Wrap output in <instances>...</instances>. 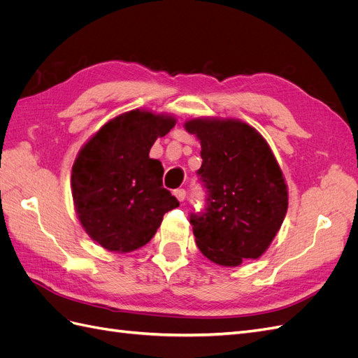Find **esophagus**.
<instances>
[{"mask_svg":"<svg viewBox=\"0 0 358 358\" xmlns=\"http://www.w3.org/2000/svg\"><path fill=\"white\" fill-rule=\"evenodd\" d=\"M173 194H175V197L182 203L183 200H185V197H187V192H185V189H175L173 191Z\"/></svg>","mask_w":358,"mask_h":358,"instance_id":"esophagus-1","label":"esophagus"}]
</instances>
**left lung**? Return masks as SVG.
Segmentation results:
<instances>
[{
    "instance_id": "obj_1",
    "label": "left lung",
    "mask_w": 358,
    "mask_h": 358,
    "mask_svg": "<svg viewBox=\"0 0 358 358\" xmlns=\"http://www.w3.org/2000/svg\"><path fill=\"white\" fill-rule=\"evenodd\" d=\"M201 145V176L208 208L191 224L201 254L237 267L262 257L288 209V187L266 138L231 117H192L183 124Z\"/></svg>"
}]
</instances>
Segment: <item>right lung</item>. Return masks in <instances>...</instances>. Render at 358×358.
I'll list each match as a JSON object with an SVG mask.
<instances>
[{"instance_id": "1", "label": "right lung", "mask_w": 358, "mask_h": 358, "mask_svg": "<svg viewBox=\"0 0 358 358\" xmlns=\"http://www.w3.org/2000/svg\"><path fill=\"white\" fill-rule=\"evenodd\" d=\"M176 116L134 109L115 116L86 142L71 169L74 210L91 239L127 254L155 236L166 212L179 206L162 188V169L149 150Z\"/></svg>"}]
</instances>
